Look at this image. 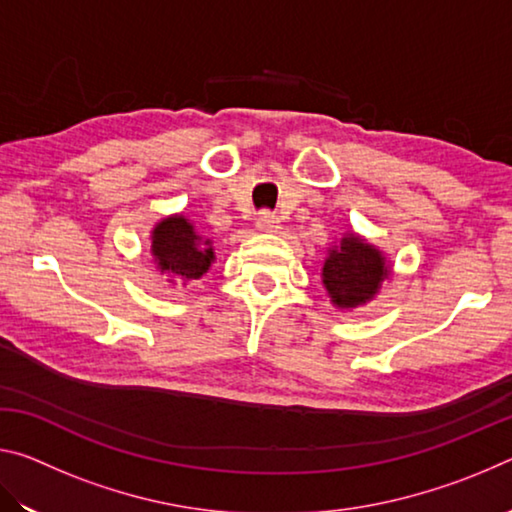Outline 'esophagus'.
<instances>
[{
	"label": "esophagus",
	"instance_id": "esophagus-1",
	"mask_svg": "<svg viewBox=\"0 0 512 512\" xmlns=\"http://www.w3.org/2000/svg\"><path fill=\"white\" fill-rule=\"evenodd\" d=\"M257 230L273 235V232L280 230V219L273 212H262L257 216Z\"/></svg>",
	"mask_w": 512,
	"mask_h": 512
}]
</instances>
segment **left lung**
<instances>
[{
  "label": "left lung",
  "mask_w": 512,
  "mask_h": 512,
  "mask_svg": "<svg viewBox=\"0 0 512 512\" xmlns=\"http://www.w3.org/2000/svg\"><path fill=\"white\" fill-rule=\"evenodd\" d=\"M388 277L391 266L384 253L354 232H348L339 246L329 248L323 264V284L332 305L339 309L366 305Z\"/></svg>",
  "instance_id": "8db88e82"
}]
</instances>
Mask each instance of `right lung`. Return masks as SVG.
Wrapping results in <instances>:
<instances>
[{
	"label": "right lung",
	"instance_id": "1",
	"mask_svg": "<svg viewBox=\"0 0 512 512\" xmlns=\"http://www.w3.org/2000/svg\"><path fill=\"white\" fill-rule=\"evenodd\" d=\"M151 255L160 273H171L183 280H198L214 262L210 239H203L183 214H171L155 223L151 232Z\"/></svg>",
	"mask_w": 512,
	"mask_h": 512
}]
</instances>
